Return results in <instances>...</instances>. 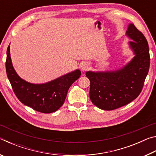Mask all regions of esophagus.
<instances>
[{
    "label": "esophagus",
    "mask_w": 156,
    "mask_h": 156,
    "mask_svg": "<svg viewBox=\"0 0 156 156\" xmlns=\"http://www.w3.org/2000/svg\"><path fill=\"white\" fill-rule=\"evenodd\" d=\"M89 67V64L87 62H84L80 65V69L82 71H85L87 69H88Z\"/></svg>",
    "instance_id": "34e87169"
}]
</instances>
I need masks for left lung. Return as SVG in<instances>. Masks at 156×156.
Segmentation results:
<instances>
[{
	"label": "left lung",
	"mask_w": 156,
	"mask_h": 156,
	"mask_svg": "<svg viewBox=\"0 0 156 156\" xmlns=\"http://www.w3.org/2000/svg\"><path fill=\"white\" fill-rule=\"evenodd\" d=\"M126 36L134 56L123 67L110 71L86 72L90 80L89 97L102 110H113L129 104L139 96L150 65L149 45L143 34L129 23Z\"/></svg>",
	"instance_id": "left-lung-1"
}]
</instances>
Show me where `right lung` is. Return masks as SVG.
Segmentation results:
<instances>
[{
	"mask_svg": "<svg viewBox=\"0 0 156 156\" xmlns=\"http://www.w3.org/2000/svg\"><path fill=\"white\" fill-rule=\"evenodd\" d=\"M5 66L7 77L18 100L26 106L44 113L56 112L62 106L69 89L81 75L80 69H77L45 83H30L21 78L13 67L9 46L7 50Z\"/></svg>",
	"mask_w": 156,
	"mask_h": 156,
	"instance_id": "obj_1",
	"label": "right lung"
}]
</instances>
